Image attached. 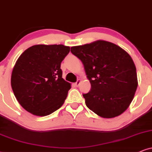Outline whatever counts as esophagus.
Returning <instances> with one entry per match:
<instances>
[{
    "label": "esophagus",
    "mask_w": 152,
    "mask_h": 152,
    "mask_svg": "<svg viewBox=\"0 0 152 152\" xmlns=\"http://www.w3.org/2000/svg\"><path fill=\"white\" fill-rule=\"evenodd\" d=\"M80 82H81V80H80V79H79V80H78L77 81H76V82L75 83H74L75 86H76V87H78V86H79V85H80Z\"/></svg>",
    "instance_id": "1"
}]
</instances>
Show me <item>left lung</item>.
<instances>
[{
	"mask_svg": "<svg viewBox=\"0 0 152 152\" xmlns=\"http://www.w3.org/2000/svg\"><path fill=\"white\" fill-rule=\"evenodd\" d=\"M84 65L91 84L83 94L86 104L102 118H114L127 109L137 88L136 67L131 57L115 44L97 41L71 48Z\"/></svg>",
	"mask_w": 152,
	"mask_h": 152,
	"instance_id": "8db88e82",
	"label": "left lung"
}]
</instances>
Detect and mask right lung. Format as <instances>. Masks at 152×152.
I'll list each match as a JSON object with an SVG mask.
<instances>
[{
  "instance_id": "add662e5",
  "label": "right lung",
  "mask_w": 152,
  "mask_h": 152,
  "mask_svg": "<svg viewBox=\"0 0 152 152\" xmlns=\"http://www.w3.org/2000/svg\"><path fill=\"white\" fill-rule=\"evenodd\" d=\"M69 51L63 45H36L20 55L13 68L11 86L25 110L44 116L62 107L71 84L62 78L60 66Z\"/></svg>"
}]
</instances>
